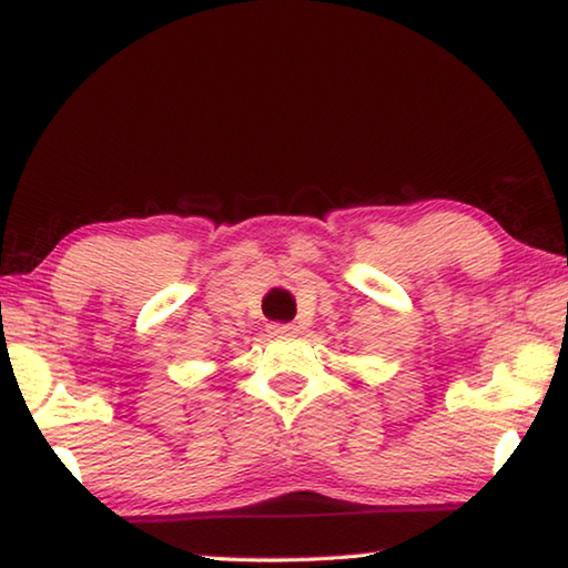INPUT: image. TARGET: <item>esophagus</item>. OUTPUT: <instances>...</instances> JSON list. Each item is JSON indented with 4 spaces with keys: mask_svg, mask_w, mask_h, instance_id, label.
<instances>
[{
    "mask_svg": "<svg viewBox=\"0 0 568 568\" xmlns=\"http://www.w3.org/2000/svg\"><path fill=\"white\" fill-rule=\"evenodd\" d=\"M267 331H271V335H293V333H297V325H293V323H273V325H267Z\"/></svg>",
    "mask_w": 568,
    "mask_h": 568,
    "instance_id": "34e87169",
    "label": "esophagus"
}]
</instances>
